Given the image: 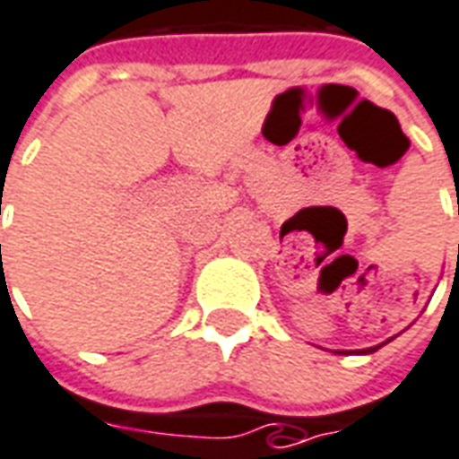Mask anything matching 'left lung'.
<instances>
[{
	"label": "left lung",
	"instance_id": "left-lung-1",
	"mask_svg": "<svg viewBox=\"0 0 459 459\" xmlns=\"http://www.w3.org/2000/svg\"><path fill=\"white\" fill-rule=\"evenodd\" d=\"M385 342H380V345H373V348H363V351H335V352H358V355H368V352H375V351H377V348H383Z\"/></svg>",
	"mask_w": 459,
	"mask_h": 459
}]
</instances>
